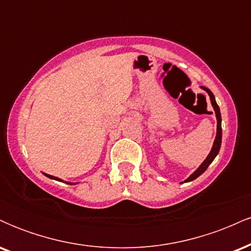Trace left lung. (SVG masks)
<instances>
[{"mask_svg":"<svg viewBox=\"0 0 251 251\" xmlns=\"http://www.w3.org/2000/svg\"><path fill=\"white\" fill-rule=\"evenodd\" d=\"M203 89H205L206 92H208V94L210 96V100H211V103L212 106H214V109H215V113H216V118H217V134H216V139L214 142V146H212L211 149V152H210L208 157H206V159L204 160L203 164L198 168L196 171L192 174L190 177L188 178L186 180H184L186 183V181H191L196 179L197 177H200V176L203 174L204 171H205L206 169H208V166L210 165V164L212 163V160L215 159L216 155L218 154V152H220V149H221V144H222V126H221V122H222V118H221V112H220V107H218L217 102H216L215 100V97L214 94H212V92L210 91L209 88L206 87H201Z\"/></svg>","mask_w":251,"mask_h":251,"instance_id":"left-lung-1","label":"left lung"}]
</instances>
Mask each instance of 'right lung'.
I'll return each instance as SVG.
<instances>
[{"instance_id": "add662e5", "label": "right lung", "mask_w": 251, "mask_h": 251, "mask_svg": "<svg viewBox=\"0 0 251 251\" xmlns=\"http://www.w3.org/2000/svg\"><path fill=\"white\" fill-rule=\"evenodd\" d=\"M45 176H47L48 178H51V179H55V180H59V181H61V179H59V178H56V177H53V176H50V175H47V174H43ZM67 184H71V183H67ZM72 185V184H71Z\"/></svg>"}]
</instances>
